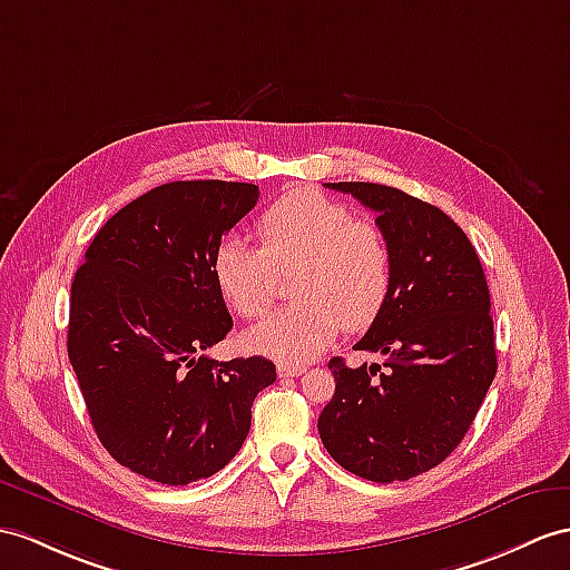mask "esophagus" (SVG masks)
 <instances>
[{
  "instance_id": "esophagus-1",
  "label": "esophagus",
  "mask_w": 570,
  "mask_h": 570,
  "mask_svg": "<svg viewBox=\"0 0 570 570\" xmlns=\"http://www.w3.org/2000/svg\"><path fill=\"white\" fill-rule=\"evenodd\" d=\"M307 372L304 365H293V363H281L277 365V377H299V374Z\"/></svg>"
}]
</instances>
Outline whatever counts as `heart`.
<instances>
[{
	"instance_id": "obj_1",
	"label": "heart",
	"mask_w": 570,
	"mask_h": 570,
	"mask_svg": "<svg viewBox=\"0 0 570 570\" xmlns=\"http://www.w3.org/2000/svg\"><path fill=\"white\" fill-rule=\"evenodd\" d=\"M261 248L229 237L213 256V275L229 307L256 318L275 299L277 275L295 271L297 299L246 333L256 353L304 363L322 353L343 328L374 322L392 287L390 242L343 203L299 190L273 203L256 222Z\"/></svg>"
}]
</instances>
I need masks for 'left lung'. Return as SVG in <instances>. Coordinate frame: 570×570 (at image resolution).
I'll return each instance as SVG.
<instances>
[{
	"mask_svg": "<svg viewBox=\"0 0 570 570\" xmlns=\"http://www.w3.org/2000/svg\"><path fill=\"white\" fill-rule=\"evenodd\" d=\"M326 186L377 213L394 266L382 312L355 343L384 363L331 360L336 392L318 435L351 474L409 481L456 450L495 377L489 285L469 237L440 207L392 186Z\"/></svg>",
	"mask_w": 570,
	"mask_h": 570,
	"instance_id": "1",
	"label": "left lung"
}]
</instances>
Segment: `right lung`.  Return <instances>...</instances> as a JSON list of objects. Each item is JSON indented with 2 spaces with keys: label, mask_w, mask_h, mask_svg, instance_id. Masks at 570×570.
<instances>
[{
  "label": "right lung",
  "mask_w": 570,
  "mask_h": 570,
  "mask_svg": "<svg viewBox=\"0 0 570 570\" xmlns=\"http://www.w3.org/2000/svg\"><path fill=\"white\" fill-rule=\"evenodd\" d=\"M256 203L254 184L157 186L96 232L75 275L69 363L101 445L145 479L217 474L244 445L256 394L275 382L261 355H205L232 328L213 256Z\"/></svg>",
  "instance_id": "obj_1"
}]
</instances>
